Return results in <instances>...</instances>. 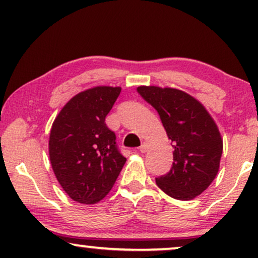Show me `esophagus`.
I'll use <instances>...</instances> for the list:
<instances>
[{
	"mask_svg": "<svg viewBox=\"0 0 258 258\" xmlns=\"http://www.w3.org/2000/svg\"><path fill=\"white\" fill-rule=\"evenodd\" d=\"M139 149H140L141 153H147V150H148V144H147V143H143L142 146H141V147L139 148Z\"/></svg>",
	"mask_w": 258,
	"mask_h": 258,
	"instance_id": "obj_1",
	"label": "esophagus"
}]
</instances>
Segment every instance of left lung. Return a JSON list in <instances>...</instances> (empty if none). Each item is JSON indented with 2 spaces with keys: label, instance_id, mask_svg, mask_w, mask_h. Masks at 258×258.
Returning a JSON list of instances; mask_svg holds the SVG:
<instances>
[{
  "label": "left lung",
  "instance_id": "left-lung-1",
  "mask_svg": "<svg viewBox=\"0 0 258 258\" xmlns=\"http://www.w3.org/2000/svg\"><path fill=\"white\" fill-rule=\"evenodd\" d=\"M137 91L156 109L174 147V162L156 184L172 199H195L216 177L223 140L214 118L191 95L175 88L141 86Z\"/></svg>",
  "mask_w": 258,
  "mask_h": 258
}]
</instances>
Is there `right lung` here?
Listing matches in <instances>:
<instances>
[{
	"instance_id": "add662e5",
	"label": "right lung",
	"mask_w": 258,
	"mask_h": 258,
	"mask_svg": "<svg viewBox=\"0 0 258 258\" xmlns=\"http://www.w3.org/2000/svg\"><path fill=\"white\" fill-rule=\"evenodd\" d=\"M121 87L98 86L81 91L56 116L49 136V158L63 190L82 204L103 200L126 158L105 124Z\"/></svg>"
}]
</instances>
